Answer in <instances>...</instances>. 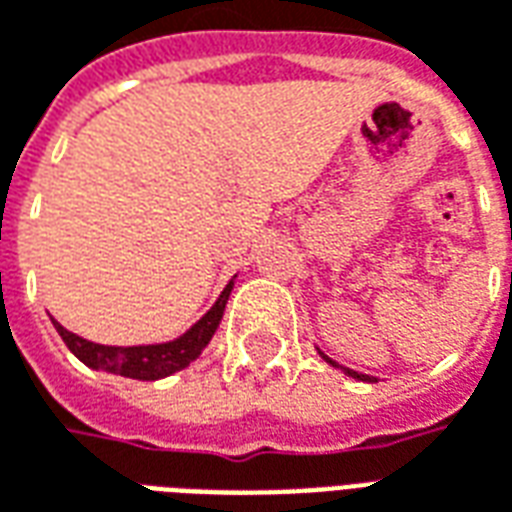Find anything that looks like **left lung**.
Returning <instances> with one entry per match:
<instances>
[{"mask_svg": "<svg viewBox=\"0 0 512 512\" xmlns=\"http://www.w3.org/2000/svg\"><path fill=\"white\" fill-rule=\"evenodd\" d=\"M326 362H329V365H334L332 359H326ZM337 367V365H334ZM345 373H348V376H354V378H362V381H370V376H362V373H354V370H348V367H345Z\"/></svg>", "mask_w": 512, "mask_h": 512, "instance_id": "1", "label": "left lung"}]
</instances>
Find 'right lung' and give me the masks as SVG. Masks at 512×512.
Wrapping results in <instances>:
<instances>
[{
	"label": "right lung",
	"instance_id": "add662e5",
	"mask_svg": "<svg viewBox=\"0 0 512 512\" xmlns=\"http://www.w3.org/2000/svg\"><path fill=\"white\" fill-rule=\"evenodd\" d=\"M233 282L222 290L219 301L213 304L211 310L202 315L200 321L191 326L189 332L172 340V343L161 345H134V348H115V345H98L90 340H82L79 334H71L68 329H62L60 323L54 321L57 332L65 340V345L71 348V354L82 359L84 365L93 370H109V373H120V376L139 378V381H156V378L172 376L183 367L194 362L202 354V348L211 343L216 326L222 321L224 304L230 299Z\"/></svg>",
	"mask_w": 512,
	"mask_h": 512
}]
</instances>
